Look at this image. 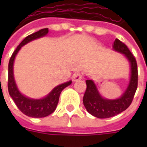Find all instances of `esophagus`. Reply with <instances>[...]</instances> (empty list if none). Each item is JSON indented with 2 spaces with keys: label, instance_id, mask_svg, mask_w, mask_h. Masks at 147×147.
Listing matches in <instances>:
<instances>
[{
  "label": "esophagus",
  "instance_id": "esophagus-1",
  "mask_svg": "<svg viewBox=\"0 0 147 147\" xmlns=\"http://www.w3.org/2000/svg\"><path fill=\"white\" fill-rule=\"evenodd\" d=\"M82 74L80 72L75 73L73 75V81L76 82L79 81V80H82Z\"/></svg>",
  "mask_w": 147,
  "mask_h": 147
}]
</instances>
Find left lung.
Instances as JSON below:
<instances>
[{"label":"left lung","instance_id":"left-lung-1","mask_svg":"<svg viewBox=\"0 0 147 147\" xmlns=\"http://www.w3.org/2000/svg\"><path fill=\"white\" fill-rule=\"evenodd\" d=\"M113 49L124 54L130 64L131 76L129 85L123 95L116 99H107L99 94L93 80H87V88L83 104L90 114L98 119H107L118 115L129 107L138 87V67L136 59L127 45L118 39L114 41Z\"/></svg>","mask_w":147,"mask_h":147}]
</instances>
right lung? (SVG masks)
I'll return each mask as SVG.
<instances>
[{
  "label": "right lung",
  "mask_w": 147,
  "mask_h": 147,
  "mask_svg": "<svg viewBox=\"0 0 147 147\" xmlns=\"http://www.w3.org/2000/svg\"><path fill=\"white\" fill-rule=\"evenodd\" d=\"M49 32V28H45L32 34L28 35L18 45L15 51L13 52L9 62V70H8V90L10 96L12 98L17 107L26 115L32 118H43L52 113L59 102V96L62 90L66 87L70 85L72 82L63 83L54 88L50 93L43 98L33 99L23 96L18 89L13 74V64L17 54L22 46L28 42L37 38L45 36Z\"/></svg>",
  "instance_id": "obj_1"
}]
</instances>
